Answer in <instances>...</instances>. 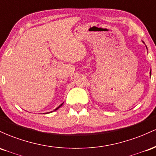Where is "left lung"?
<instances>
[{
    "label": "left lung",
    "instance_id": "8db88e82",
    "mask_svg": "<svg viewBox=\"0 0 156 156\" xmlns=\"http://www.w3.org/2000/svg\"><path fill=\"white\" fill-rule=\"evenodd\" d=\"M150 76H151V71H150Z\"/></svg>",
    "mask_w": 156,
    "mask_h": 156
}]
</instances>
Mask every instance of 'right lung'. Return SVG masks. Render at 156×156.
Here are the masks:
<instances>
[{"label":"right lung","mask_w":156,"mask_h":156,"mask_svg":"<svg viewBox=\"0 0 156 156\" xmlns=\"http://www.w3.org/2000/svg\"><path fill=\"white\" fill-rule=\"evenodd\" d=\"M62 104H63V103H62ZM62 104H61V105H59V106H58V108H55L54 111H55V110H57V109H58V108H60V107H61V106H62Z\"/></svg>","instance_id":"add662e5"}]
</instances>
